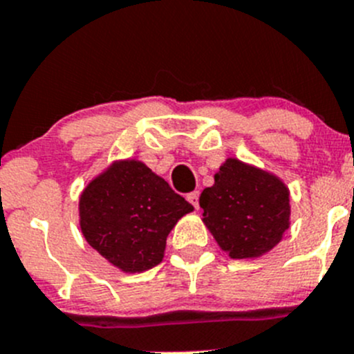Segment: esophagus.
I'll return each instance as SVG.
<instances>
[{"label": "esophagus", "instance_id": "34e87169", "mask_svg": "<svg viewBox=\"0 0 354 354\" xmlns=\"http://www.w3.org/2000/svg\"><path fill=\"white\" fill-rule=\"evenodd\" d=\"M187 201H189V203L193 205L194 208H198V207H200V203H198V201H200V193H198V191H193V193H189V194H187Z\"/></svg>", "mask_w": 354, "mask_h": 354}]
</instances>
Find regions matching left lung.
I'll return each mask as SVG.
<instances>
[{
	"label": "left lung",
	"instance_id": "1",
	"mask_svg": "<svg viewBox=\"0 0 354 354\" xmlns=\"http://www.w3.org/2000/svg\"><path fill=\"white\" fill-rule=\"evenodd\" d=\"M288 189L278 177L230 158L203 189V222L233 259L259 257L288 230Z\"/></svg>",
	"mask_w": 354,
	"mask_h": 354
}]
</instances>
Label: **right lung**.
I'll return each instance as SVG.
<instances>
[{"instance_id": "1", "label": "right lung", "mask_w": 354, "mask_h": 354, "mask_svg": "<svg viewBox=\"0 0 354 354\" xmlns=\"http://www.w3.org/2000/svg\"><path fill=\"white\" fill-rule=\"evenodd\" d=\"M193 205L136 160L118 161L86 186L80 225L93 250L124 272L163 261L167 236Z\"/></svg>"}]
</instances>
